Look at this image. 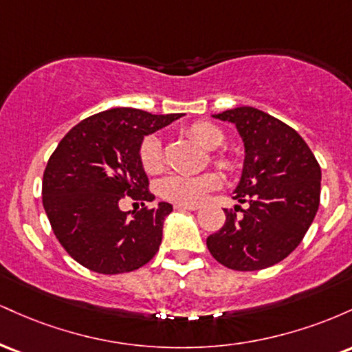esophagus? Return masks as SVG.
<instances>
[{
  "instance_id": "34e87169",
  "label": "esophagus",
  "mask_w": 352,
  "mask_h": 352,
  "mask_svg": "<svg viewBox=\"0 0 352 352\" xmlns=\"http://www.w3.org/2000/svg\"><path fill=\"white\" fill-rule=\"evenodd\" d=\"M175 210H180V212H195V210H199V207H197V205L177 204V205H175Z\"/></svg>"
}]
</instances>
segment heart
I'll use <instances>...</instances> for the list:
<instances>
[{
  "label": "heart",
  "mask_w": 352,
  "mask_h": 352,
  "mask_svg": "<svg viewBox=\"0 0 352 352\" xmlns=\"http://www.w3.org/2000/svg\"><path fill=\"white\" fill-rule=\"evenodd\" d=\"M187 134L197 140L205 148L215 151L223 145L225 134L220 127L212 122H195L187 129ZM139 160L142 168L147 173H157L164 167V152L162 142L155 134L145 135L139 147ZM213 164L218 168L227 172H233L238 167L236 159H233L228 153H215ZM220 187V177L217 173H205V175H173L165 177L159 184V193L165 200L175 201L184 205H199L200 201L207 199L210 192Z\"/></svg>",
  "instance_id": "b5f03b06"
}]
</instances>
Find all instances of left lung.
Wrapping results in <instances>:
<instances>
[{
	"label": "left lung",
	"instance_id": "1",
	"mask_svg": "<svg viewBox=\"0 0 352 352\" xmlns=\"http://www.w3.org/2000/svg\"><path fill=\"white\" fill-rule=\"evenodd\" d=\"M235 124L245 142V165L225 225L207 238L218 263L256 272L280 263L301 243L321 195V167L293 127L254 107L213 116ZM240 209L241 216H236Z\"/></svg>",
	"mask_w": 352,
	"mask_h": 352
}]
</instances>
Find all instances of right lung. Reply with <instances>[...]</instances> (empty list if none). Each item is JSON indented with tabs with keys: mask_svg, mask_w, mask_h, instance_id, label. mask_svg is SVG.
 <instances>
[{
	"mask_svg": "<svg viewBox=\"0 0 352 352\" xmlns=\"http://www.w3.org/2000/svg\"><path fill=\"white\" fill-rule=\"evenodd\" d=\"M179 117L111 109L80 120L51 153L43 175L44 210L63 248L91 272H134L159 252L172 205L122 212L118 204L129 196L143 204L153 200L140 142Z\"/></svg>",
	"mask_w": 352,
	"mask_h": 352,
	"instance_id": "1",
	"label": "right lung"
}]
</instances>
